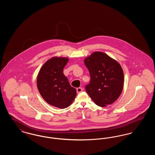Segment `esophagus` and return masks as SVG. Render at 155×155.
Segmentation results:
<instances>
[{"mask_svg":"<svg viewBox=\"0 0 155 155\" xmlns=\"http://www.w3.org/2000/svg\"><path fill=\"white\" fill-rule=\"evenodd\" d=\"M82 91V88H77V93H80Z\"/></svg>","mask_w":155,"mask_h":155,"instance_id":"esophagus-1","label":"esophagus"}]
</instances>
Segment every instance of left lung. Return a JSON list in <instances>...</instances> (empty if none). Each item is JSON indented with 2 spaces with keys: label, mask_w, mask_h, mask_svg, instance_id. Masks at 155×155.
I'll list each match as a JSON object with an SVG mask.
<instances>
[{
  "label": "left lung",
  "mask_w": 155,
  "mask_h": 155,
  "mask_svg": "<svg viewBox=\"0 0 155 155\" xmlns=\"http://www.w3.org/2000/svg\"><path fill=\"white\" fill-rule=\"evenodd\" d=\"M84 64L91 77L85 87L89 96L101 107L114 103L124 85V73L120 63L103 52H95L84 59Z\"/></svg>",
  "instance_id": "8db88e82"
}]
</instances>
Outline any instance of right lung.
<instances>
[{
	"instance_id": "1",
	"label": "right lung",
	"mask_w": 155,
	"mask_h": 155,
	"mask_svg": "<svg viewBox=\"0 0 155 155\" xmlns=\"http://www.w3.org/2000/svg\"><path fill=\"white\" fill-rule=\"evenodd\" d=\"M68 61L64 57H53L47 60L37 75V88L45 101L60 109L68 107L75 98L76 89L63 74Z\"/></svg>"
}]
</instances>
